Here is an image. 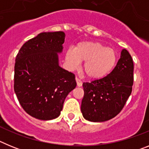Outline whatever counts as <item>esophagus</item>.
<instances>
[{
	"mask_svg": "<svg viewBox=\"0 0 149 149\" xmlns=\"http://www.w3.org/2000/svg\"><path fill=\"white\" fill-rule=\"evenodd\" d=\"M76 82H77V86H79V87H80V86H82L83 82H82V81H81V80H80V79L76 78Z\"/></svg>",
	"mask_w": 149,
	"mask_h": 149,
	"instance_id": "34e87169",
	"label": "esophagus"
}]
</instances>
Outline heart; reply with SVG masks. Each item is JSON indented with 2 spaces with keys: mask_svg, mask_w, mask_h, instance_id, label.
<instances>
[{
  "mask_svg": "<svg viewBox=\"0 0 149 149\" xmlns=\"http://www.w3.org/2000/svg\"><path fill=\"white\" fill-rule=\"evenodd\" d=\"M65 60L71 68H76L81 61H84V74L89 78L99 79L111 72L117 56L113 49L106 48L98 42H84L67 50Z\"/></svg>",
  "mask_w": 149,
  "mask_h": 149,
  "instance_id": "b5f03b06",
  "label": "heart"
}]
</instances>
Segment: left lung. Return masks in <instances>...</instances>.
<instances>
[{"label": "left lung", "instance_id": "obj_1", "mask_svg": "<svg viewBox=\"0 0 149 149\" xmlns=\"http://www.w3.org/2000/svg\"><path fill=\"white\" fill-rule=\"evenodd\" d=\"M134 62L123 49L120 59L108 75L84 83L81 110L84 119L93 122L110 120L119 113L132 92Z\"/></svg>", "mask_w": 149, "mask_h": 149}]
</instances>
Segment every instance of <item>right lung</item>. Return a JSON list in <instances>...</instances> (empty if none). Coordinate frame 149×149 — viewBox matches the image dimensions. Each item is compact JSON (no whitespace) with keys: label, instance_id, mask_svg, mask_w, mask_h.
Segmentation results:
<instances>
[{"label":"right lung","instance_id":"1","mask_svg":"<svg viewBox=\"0 0 149 149\" xmlns=\"http://www.w3.org/2000/svg\"><path fill=\"white\" fill-rule=\"evenodd\" d=\"M63 31L38 34L22 45L15 58L14 90L26 113L40 120L60 115L75 76L59 65L65 42Z\"/></svg>","mask_w":149,"mask_h":149}]
</instances>
